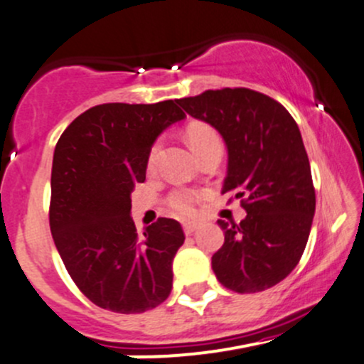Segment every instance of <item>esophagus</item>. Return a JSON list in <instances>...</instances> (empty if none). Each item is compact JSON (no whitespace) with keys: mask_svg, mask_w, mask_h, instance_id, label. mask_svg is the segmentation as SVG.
<instances>
[{"mask_svg":"<svg viewBox=\"0 0 364 364\" xmlns=\"http://www.w3.org/2000/svg\"><path fill=\"white\" fill-rule=\"evenodd\" d=\"M196 229H198V224H196V222H185V224H183V230H185L186 235H191Z\"/></svg>","mask_w":364,"mask_h":364,"instance_id":"1","label":"esophagus"}]
</instances>
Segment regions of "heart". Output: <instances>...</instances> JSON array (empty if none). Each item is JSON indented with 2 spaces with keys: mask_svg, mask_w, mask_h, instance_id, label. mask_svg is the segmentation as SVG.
Wrapping results in <instances>:
<instances>
[{
  "mask_svg": "<svg viewBox=\"0 0 364 364\" xmlns=\"http://www.w3.org/2000/svg\"><path fill=\"white\" fill-rule=\"evenodd\" d=\"M186 142L188 146L191 147V151L198 156L205 151V149L213 146V144H220V139H218L217 132L212 129V127L205 124H191L186 129ZM157 151H159V144H156V146L151 149V154H149V166L154 164ZM195 200L196 196L193 193H190V191H179V193H174L171 196L169 203L178 215L188 217L195 212Z\"/></svg>",
  "mask_w": 364,
  "mask_h": 364,
  "instance_id": "obj_1",
  "label": "heart"
}]
</instances>
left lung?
Wrapping results in <instances>:
<instances>
[{
  "mask_svg": "<svg viewBox=\"0 0 364 364\" xmlns=\"http://www.w3.org/2000/svg\"><path fill=\"white\" fill-rule=\"evenodd\" d=\"M212 125L227 147L222 193L244 198L240 224L218 220L224 246L212 256L218 282L237 293L268 290L299 264L315 213V190L299 125L287 108L247 87L176 100Z\"/></svg>",
  "mask_w": 364,
  "mask_h": 364,
  "instance_id": "8db88e82",
  "label": "left lung"
}]
</instances>
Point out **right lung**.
<instances>
[{
  "mask_svg": "<svg viewBox=\"0 0 364 364\" xmlns=\"http://www.w3.org/2000/svg\"><path fill=\"white\" fill-rule=\"evenodd\" d=\"M186 115L173 100L105 103L60 135L50 176V232L65 269L98 307L140 314L168 299L181 225L159 218L139 237L132 193L156 139Z\"/></svg>",
  "mask_w": 364,
  "mask_h": 364,
  "instance_id": "right-lung-1",
  "label": "right lung"
}]
</instances>
